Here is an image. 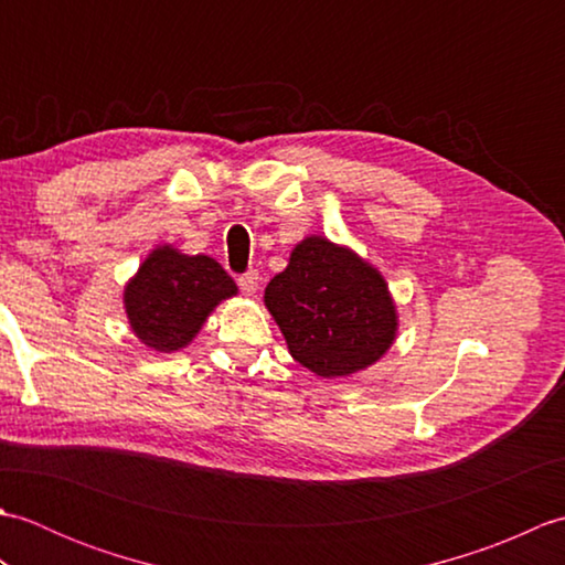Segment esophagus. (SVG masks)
<instances>
[{
	"instance_id": "1",
	"label": "esophagus",
	"mask_w": 565,
	"mask_h": 565,
	"mask_svg": "<svg viewBox=\"0 0 565 565\" xmlns=\"http://www.w3.org/2000/svg\"><path fill=\"white\" fill-rule=\"evenodd\" d=\"M237 286L243 289L245 296H255L257 289H259V274L257 271H247L237 279Z\"/></svg>"
}]
</instances>
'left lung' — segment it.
I'll return each mask as SVG.
<instances>
[{
	"label": "left lung",
	"instance_id": "1",
	"mask_svg": "<svg viewBox=\"0 0 565 565\" xmlns=\"http://www.w3.org/2000/svg\"><path fill=\"white\" fill-rule=\"evenodd\" d=\"M289 354L322 379L374 366L398 338V310L383 274L352 247L308 235L264 289Z\"/></svg>",
	"mask_w": 565,
	"mask_h": 565
}]
</instances>
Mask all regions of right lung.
<instances>
[{"label":"right lung","mask_w":565,"mask_h":565,"mask_svg":"<svg viewBox=\"0 0 565 565\" xmlns=\"http://www.w3.org/2000/svg\"><path fill=\"white\" fill-rule=\"evenodd\" d=\"M237 284L209 255L158 245L124 286V308L136 338L152 352L172 354L194 342L203 322Z\"/></svg>","instance_id":"add662e5"}]
</instances>
